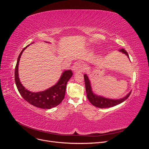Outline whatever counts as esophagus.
Here are the masks:
<instances>
[{
	"label": "esophagus",
	"instance_id": "34e87169",
	"mask_svg": "<svg viewBox=\"0 0 149 149\" xmlns=\"http://www.w3.org/2000/svg\"><path fill=\"white\" fill-rule=\"evenodd\" d=\"M84 69V66L81 63H76L73 68V70L74 72L83 71Z\"/></svg>",
	"mask_w": 149,
	"mask_h": 149
}]
</instances>
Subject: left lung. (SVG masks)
<instances>
[{
  "mask_svg": "<svg viewBox=\"0 0 149 149\" xmlns=\"http://www.w3.org/2000/svg\"><path fill=\"white\" fill-rule=\"evenodd\" d=\"M120 52L125 54V55L129 58V55L127 52H126L124 49H121L119 50ZM84 82H85V87H86V91L87 94V97L89 101L91 102L93 106L95 107H99V108H107V107H113L114 106H116L119 104L122 103L125 101L130 96V93L129 92L127 95L124 96L123 98L120 99H109L104 97L101 96H98L95 93H94L93 90L91 82H90V80L88 78V76L86 74H84Z\"/></svg>",
  "mask_w": 149,
  "mask_h": 149,
  "instance_id": "8db88e82",
  "label": "left lung"
}]
</instances>
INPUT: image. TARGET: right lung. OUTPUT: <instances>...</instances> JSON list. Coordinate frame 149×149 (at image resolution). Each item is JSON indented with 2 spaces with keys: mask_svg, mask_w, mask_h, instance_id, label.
<instances>
[{
  "mask_svg": "<svg viewBox=\"0 0 149 149\" xmlns=\"http://www.w3.org/2000/svg\"><path fill=\"white\" fill-rule=\"evenodd\" d=\"M47 43H48L46 42ZM30 45L20 52L15 68V81L20 95L30 104L42 109H51L58 106L63 100L65 96L66 84L73 75L71 70H65L62 73L58 81L53 86L40 92H31L26 89L21 83L19 78V65L23 52Z\"/></svg>",
  "mask_w": 149,
  "mask_h": 149,
  "instance_id": "right-lung-1",
  "label": "right lung"
}]
</instances>
